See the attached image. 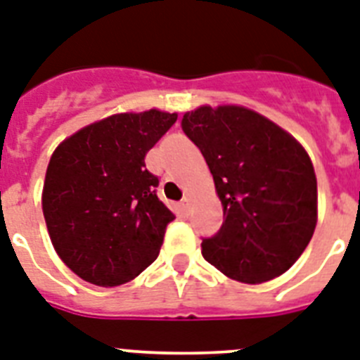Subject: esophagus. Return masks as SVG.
<instances>
[{
	"label": "esophagus",
	"mask_w": 360,
	"mask_h": 360,
	"mask_svg": "<svg viewBox=\"0 0 360 360\" xmlns=\"http://www.w3.org/2000/svg\"><path fill=\"white\" fill-rule=\"evenodd\" d=\"M181 207H183L185 212H190V209H192V200H190V198H185V200L181 201Z\"/></svg>",
	"instance_id": "1"
}]
</instances>
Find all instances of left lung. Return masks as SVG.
<instances>
[{"label": "left lung", "instance_id": "obj_1", "mask_svg": "<svg viewBox=\"0 0 360 360\" xmlns=\"http://www.w3.org/2000/svg\"><path fill=\"white\" fill-rule=\"evenodd\" d=\"M181 125L205 157L224 207L221 229L201 242L205 261L248 285L285 274L318 221L316 174L305 148L242 105H201Z\"/></svg>", "mask_w": 360, "mask_h": 360}]
</instances>
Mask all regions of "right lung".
I'll return each instance as SVG.
<instances>
[{"label": "right lung", "instance_id": "obj_1", "mask_svg": "<svg viewBox=\"0 0 360 360\" xmlns=\"http://www.w3.org/2000/svg\"><path fill=\"white\" fill-rule=\"evenodd\" d=\"M175 120L159 109L112 114L55 148L44 220L60 261L84 281L124 285L159 255L175 214L155 194L159 179L144 159Z\"/></svg>", "mask_w": 360, "mask_h": 360}]
</instances>
